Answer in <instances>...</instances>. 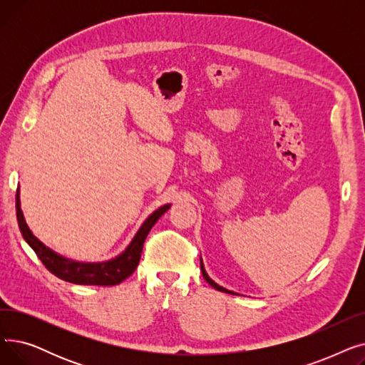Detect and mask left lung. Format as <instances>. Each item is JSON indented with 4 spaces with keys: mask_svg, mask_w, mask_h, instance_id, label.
<instances>
[{
    "mask_svg": "<svg viewBox=\"0 0 365 365\" xmlns=\"http://www.w3.org/2000/svg\"><path fill=\"white\" fill-rule=\"evenodd\" d=\"M200 262H201V272H202V277H204V279L213 287V289H216V290H219V292H223V293H229V294H237V296H240L238 293H234V292H231V290H227V289H225V287H222V285H219L217 282H215L212 278L208 277V274L205 272V267H204V263H202V257H200Z\"/></svg>",
    "mask_w": 365,
    "mask_h": 365,
    "instance_id": "obj_1",
    "label": "left lung"
}]
</instances>
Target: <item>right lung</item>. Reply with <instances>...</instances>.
I'll list each match as a JSON object with an SVG mask.
<instances>
[{"label": "right lung", "instance_id": "obj_1", "mask_svg": "<svg viewBox=\"0 0 365 365\" xmlns=\"http://www.w3.org/2000/svg\"><path fill=\"white\" fill-rule=\"evenodd\" d=\"M170 207L171 204H164L158 207L152 215H149L139 227L136 235L133 237L130 244L125 247V250L118 256L103 262H80L56 253L32 234L21 207V189L17 187L16 192V216L24 240L53 275L63 281L81 285H117L127 279L136 271L142 256L143 242L152 226L157 223V220Z\"/></svg>", "mask_w": 365, "mask_h": 365}]
</instances>
